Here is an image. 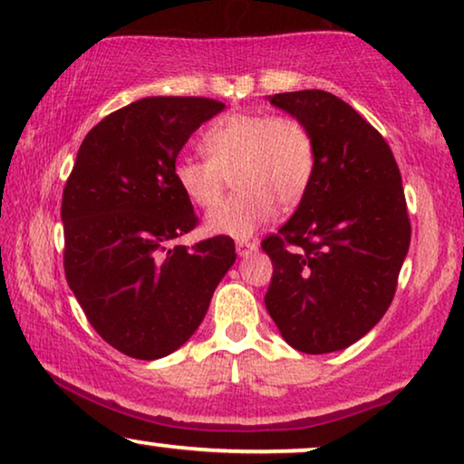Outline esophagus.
<instances>
[{
    "label": "esophagus",
    "instance_id": "esophagus-1",
    "mask_svg": "<svg viewBox=\"0 0 464 464\" xmlns=\"http://www.w3.org/2000/svg\"><path fill=\"white\" fill-rule=\"evenodd\" d=\"M256 251H257L256 243H246V240H240V243H237V253L240 257L251 256V253H256Z\"/></svg>",
    "mask_w": 464,
    "mask_h": 464
}]
</instances>
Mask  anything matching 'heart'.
Wrapping results in <instances>:
<instances>
[{"label":"heart","instance_id":"obj_1","mask_svg":"<svg viewBox=\"0 0 464 464\" xmlns=\"http://www.w3.org/2000/svg\"><path fill=\"white\" fill-rule=\"evenodd\" d=\"M200 148L207 160L179 158L173 177L181 194L200 208L218 205L234 177L238 192L205 219L215 237L249 238L272 219L276 202H300L314 175L313 135L295 118L230 113L208 126Z\"/></svg>","mask_w":464,"mask_h":464}]
</instances>
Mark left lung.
I'll list each match as a JSON object with an SVG mask.
<instances>
[{
	"instance_id": "1",
	"label": "left lung",
	"mask_w": 464,
	"mask_h": 464,
	"mask_svg": "<svg viewBox=\"0 0 464 464\" xmlns=\"http://www.w3.org/2000/svg\"><path fill=\"white\" fill-rule=\"evenodd\" d=\"M268 101L306 126L316 162L295 213L262 243L275 266L266 310L289 346L335 353L363 338L395 295L411 237L401 173L382 135L335 94Z\"/></svg>"
}]
</instances>
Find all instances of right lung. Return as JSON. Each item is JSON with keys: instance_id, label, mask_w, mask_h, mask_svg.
I'll use <instances>...</instances> for the list:
<instances>
[{"instance_id": "obj_1", "label": "right lung", "mask_w": 464, "mask_h": 464, "mask_svg": "<svg viewBox=\"0 0 464 464\" xmlns=\"http://www.w3.org/2000/svg\"><path fill=\"white\" fill-rule=\"evenodd\" d=\"M224 107L202 97L135 101L88 132L67 179V283L101 338L132 359L186 344L237 262L227 237L170 246L196 226L173 177L177 156Z\"/></svg>"}]
</instances>
